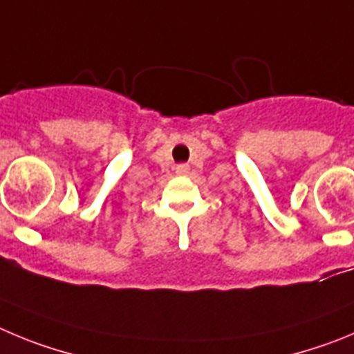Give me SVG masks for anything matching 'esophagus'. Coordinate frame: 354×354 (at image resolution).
Here are the masks:
<instances>
[{
	"instance_id": "esophagus-1",
	"label": "esophagus",
	"mask_w": 354,
	"mask_h": 354,
	"mask_svg": "<svg viewBox=\"0 0 354 354\" xmlns=\"http://www.w3.org/2000/svg\"><path fill=\"white\" fill-rule=\"evenodd\" d=\"M176 171H178V173H180V174H187V173H189V165H187V164H180V165H178V167H176Z\"/></svg>"
}]
</instances>
